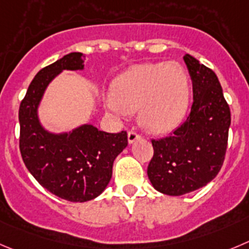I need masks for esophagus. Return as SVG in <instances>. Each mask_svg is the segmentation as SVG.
<instances>
[{
    "mask_svg": "<svg viewBox=\"0 0 249 249\" xmlns=\"http://www.w3.org/2000/svg\"><path fill=\"white\" fill-rule=\"evenodd\" d=\"M138 139H141V134H138L137 132H134V131L128 132V143L129 144L134 143V142L138 141Z\"/></svg>",
    "mask_w": 249,
    "mask_h": 249,
    "instance_id": "34e87169",
    "label": "esophagus"
}]
</instances>
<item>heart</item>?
I'll list each match as a JSON object with an SVG mask.
<instances>
[{"label": "heart", "instance_id": "heart-1", "mask_svg": "<svg viewBox=\"0 0 249 249\" xmlns=\"http://www.w3.org/2000/svg\"><path fill=\"white\" fill-rule=\"evenodd\" d=\"M191 79L178 62L146 63L129 68L112 84L106 104L117 115L139 108V121L148 131L162 133L176 127L187 112Z\"/></svg>", "mask_w": 249, "mask_h": 249}]
</instances>
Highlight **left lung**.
Segmentation results:
<instances>
[{
	"label": "left lung",
	"instance_id": "8db88e82",
	"mask_svg": "<svg viewBox=\"0 0 249 249\" xmlns=\"http://www.w3.org/2000/svg\"><path fill=\"white\" fill-rule=\"evenodd\" d=\"M193 84V105L174 133L151 141L148 177L156 191L182 196L207 186L216 177L226 154L230 107L216 74L193 56H183Z\"/></svg>",
	"mask_w": 249,
	"mask_h": 249
}]
</instances>
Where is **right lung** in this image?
<instances>
[{"label":"right lung","instance_id":"right-lung-1","mask_svg":"<svg viewBox=\"0 0 249 249\" xmlns=\"http://www.w3.org/2000/svg\"><path fill=\"white\" fill-rule=\"evenodd\" d=\"M83 56L71 52L39 71L19 106V149L27 169L52 194L79 203L105 191L113 161L128 144L124 131L107 133L87 123L53 133L40 122L37 110L46 88L63 71L84 70Z\"/></svg>","mask_w":249,"mask_h":249}]
</instances>
